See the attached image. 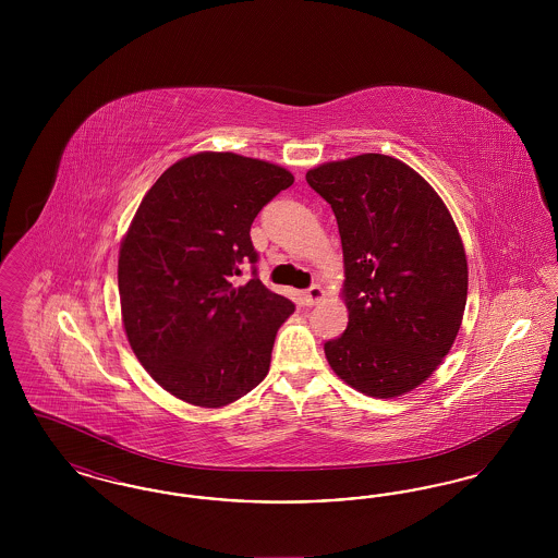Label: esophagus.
I'll use <instances>...</instances> for the list:
<instances>
[{"label":"esophagus","mask_w":558,"mask_h":558,"mask_svg":"<svg viewBox=\"0 0 558 558\" xmlns=\"http://www.w3.org/2000/svg\"><path fill=\"white\" fill-rule=\"evenodd\" d=\"M324 289L319 287V284H314V287H310L307 291H305V294H303V301H305V305H316V303H319L322 299H324Z\"/></svg>","instance_id":"1"}]
</instances>
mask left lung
I'll return each instance as SVG.
<instances>
[{
  "mask_svg": "<svg viewBox=\"0 0 558 558\" xmlns=\"http://www.w3.org/2000/svg\"><path fill=\"white\" fill-rule=\"evenodd\" d=\"M343 244L349 322L330 368L371 398H399L437 371L460 330L469 267L448 207L405 162L360 155L310 169Z\"/></svg>",
  "mask_w": 558,
  "mask_h": 558,
  "instance_id": "1",
  "label": "left lung"
}]
</instances>
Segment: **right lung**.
<instances>
[{
	"mask_svg": "<svg viewBox=\"0 0 558 558\" xmlns=\"http://www.w3.org/2000/svg\"><path fill=\"white\" fill-rule=\"evenodd\" d=\"M291 171L234 153L171 165L146 192L119 251L121 316L135 357L165 391L221 408L269 371L292 301L257 278V213L292 186ZM254 278L234 288L239 264Z\"/></svg>",
	"mask_w": 558,
	"mask_h": 558,
	"instance_id": "add662e5",
	"label": "right lung"
}]
</instances>
